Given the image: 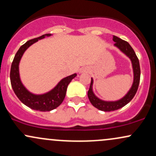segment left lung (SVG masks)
<instances>
[{
    "label": "left lung",
    "instance_id": "obj_1",
    "mask_svg": "<svg viewBox=\"0 0 156 156\" xmlns=\"http://www.w3.org/2000/svg\"><path fill=\"white\" fill-rule=\"evenodd\" d=\"M113 41H115V46L117 47L121 51H122L124 54L126 55L132 61L133 68V73H134V81H133V86L128 93L121 100L117 101H104L101 100L94 95L92 92V83L93 80L91 78V83H90V89L87 95L90 99V102L95 108L98 109L99 110L104 111V112H110V111L117 110V109L122 108L123 107L127 104L136 95L137 90H138V85L140 82V76H141V69H140L139 61L138 57L136 55V52L133 50V49L129 44V43L119 38V37L113 35L112 38Z\"/></svg>",
    "mask_w": 156,
    "mask_h": 156
}]
</instances>
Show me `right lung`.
Here are the masks:
<instances>
[{"label": "right lung", "mask_w": 156, "mask_h": 156, "mask_svg": "<svg viewBox=\"0 0 156 156\" xmlns=\"http://www.w3.org/2000/svg\"><path fill=\"white\" fill-rule=\"evenodd\" d=\"M50 35L51 34H45L36 38L28 41L23 45H22L15 54L10 70V81H11L12 87L17 97L22 103L24 104L28 107L41 112L51 111L61 105L66 95L68 85L77 75L76 73H75L63 78L53 90L43 95H34L31 93L22 84L19 76L18 66L23 52L34 43L37 42L40 39L44 38L45 36H50Z\"/></svg>", "instance_id": "1"}]
</instances>
